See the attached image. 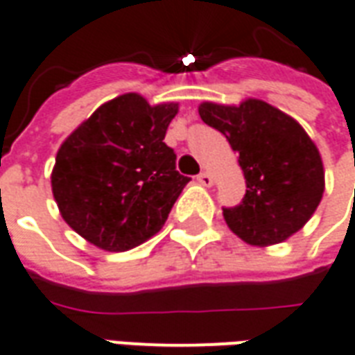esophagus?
Instances as JSON below:
<instances>
[{
    "mask_svg": "<svg viewBox=\"0 0 355 355\" xmlns=\"http://www.w3.org/2000/svg\"><path fill=\"white\" fill-rule=\"evenodd\" d=\"M197 182L200 183V185H205V187H210V185L214 183V180H212V175H210L208 172H200L197 175Z\"/></svg>",
    "mask_w": 355,
    "mask_h": 355,
    "instance_id": "esophagus-1",
    "label": "esophagus"
}]
</instances>
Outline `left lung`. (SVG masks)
I'll return each mask as SVG.
<instances>
[{"mask_svg":"<svg viewBox=\"0 0 355 355\" xmlns=\"http://www.w3.org/2000/svg\"><path fill=\"white\" fill-rule=\"evenodd\" d=\"M198 114L227 137L245 173L241 205L223 208L230 230L254 246L277 245L302 230L325 191L323 162L302 125L260 99L202 103Z\"/></svg>","mask_w":355,"mask_h":355,"instance_id":"1","label":"left lung"}]
</instances>
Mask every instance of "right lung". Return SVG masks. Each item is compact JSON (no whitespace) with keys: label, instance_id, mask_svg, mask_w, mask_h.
<instances>
[{"label":"right lung","instance_id":"right-lung-1","mask_svg":"<svg viewBox=\"0 0 355 355\" xmlns=\"http://www.w3.org/2000/svg\"><path fill=\"white\" fill-rule=\"evenodd\" d=\"M178 103L150 107L137 93L105 103L62 143L51 173L64 222L109 252L139 246L162 230L183 187L164 143Z\"/></svg>","mask_w":355,"mask_h":355}]
</instances>
